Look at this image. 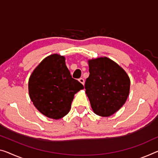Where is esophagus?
<instances>
[{
	"instance_id": "obj_1",
	"label": "esophagus",
	"mask_w": 158,
	"mask_h": 158,
	"mask_svg": "<svg viewBox=\"0 0 158 158\" xmlns=\"http://www.w3.org/2000/svg\"><path fill=\"white\" fill-rule=\"evenodd\" d=\"M78 81H79V82H81V83H82V85L85 84V80H84L83 78H82V77H81V78H80V79L78 80Z\"/></svg>"
}]
</instances>
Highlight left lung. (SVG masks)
<instances>
[{
  "mask_svg": "<svg viewBox=\"0 0 158 158\" xmlns=\"http://www.w3.org/2000/svg\"><path fill=\"white\" fill-rule=\"evenodd\" d=\"M89 77L85 93L96 114L110 116L127 101L130 90L129 77L122 68L107 57L88 60Z\"/></svg>",
  "mask_w": 158,
  "mask_h": 158,
  "instance_id": "left-lung-1",
  "label": "left lung"
}]
</instances>
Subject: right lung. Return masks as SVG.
I'll return each mask as SVG.
<instances>
[{"label": "right lung", "mask_w": 158, "mask_h": 158, "mask_svg": "<svg viewBox=\"0 0 158 158\" xmlns=\"http://www.w3.org/2000/svg\"><path fill=\"white\" fill-rule=\"evenodd\" d=\"M28 88L35 107L47 117L59 119L69 112L74 94L84 87L72 77L65 57L55 54L46 57L34 70Z\"/></svg>", "instance_id": "1"}]
</instances>
